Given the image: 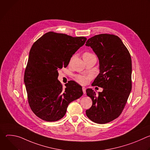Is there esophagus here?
<instances>
[{"mask_svg": "<svg viewBox=\"0 0 150 150\" xmlns=\"http://www.w3.org/2000/svg\"><path fill=\"white\" fill-rule=\"evenodd\" d=\"M82 91H83V94L86 93V88H85V87H82Z\"/></svg>", "mask_w": 150, "mask_h": 150, "instance_id": "34e87169", "label": "esophagus"}]
</instances>
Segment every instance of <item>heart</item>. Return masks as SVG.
<instances>
[{
  "label": "heart",
  "mask_w": 150,
  "mask_h": 150,
  "mask_svg": "<svg viewBox=\"0 0 150 150\" xmlns=\"http://www.w3.org/2000/svg\"><path fill=\"white\" fill-rule=\"evenodd\" d=\"M91 55H93L92 54L86 52L85 53L83 54V58H85V57H87ZM91 78L90 75H87V76H83V75H77L76 76V81L81 83V84H85L88 81V80Z\"/></svg>",
  "instance_id": "heart-1"
}]
</instances>
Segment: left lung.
<instances>
[{
  "label": "left lung",
  "mask_w": 150,
  "mask_h": 150,
  "mask_svg": "<svg viewBox=\"0 0 150 150\" xmlns=\"http://www.w3.org/2000/svg\"><path fill=\"white\" fill-rule=\"evenodd\" d=\"M85 46L91 47L99 60L100 73L93 85L103 88L98 95L86 90L93 104L86 110L93 122L104 124L118 117L132 89V60L121 39L113 34H101L89 38Z\"/></svg>",
  "instance_id": "left-lung-1"
}]
</instances>
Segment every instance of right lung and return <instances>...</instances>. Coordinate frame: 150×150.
Returning a JSON list of instances; mask_svg holds the SVG:
<instances>
[{
  "instance_id": "add662e5",
  "label": "right lung",
  "mask_w": 150,
  "mask_h": 150,
  "mask_svg": "<svg viewBox=\"0 0 150 150\" xmlns=\"http://www.w3.org/2000/svg\"><path fill=\"white\" fill-rule=\"evenodd\" d=\"M86 40L84 37L49 32L32 46L24 80L31 109L40 119L60 120L69 104L82 96V87L76 82L69 81L63 89L57 78L59 69L68 65Z\"/></svg>"
}]
</instances>
